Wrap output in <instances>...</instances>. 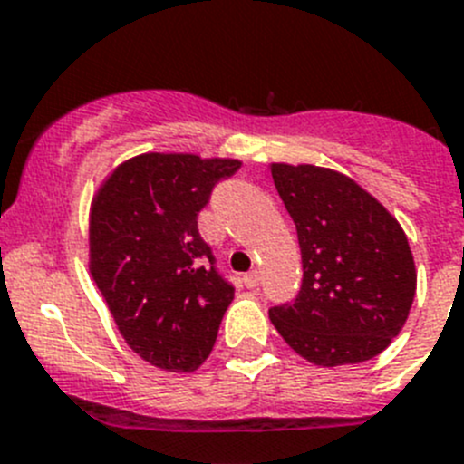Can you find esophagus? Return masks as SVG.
<instances>
[{"instance_id":"34e87169","label":"esophagus","mask_w":464,"mask_h":464,"mask_svg":"<svg viewBox=\"0 0 464 464\" xmlns=\"http://www.w3.org/2000/svg\"><path fill=\"white\" fill-rule=\"evenodd\" d=\"M242 281H245L246 288H256V285L261 284V275H258L256 270H252V272H246V275L242 276Z\"/></svg>"}]
</instances>
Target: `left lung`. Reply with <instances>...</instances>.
<instances>
[{"instance_id": "8db88e82", "label": "left lung", "mask_w": 464, "mask_h": 464, "mask_svg": "<svg viewBox=\"0 0 464 464\" xmlns=\"http://www.w3.org/2000/svg\"><path fill=\"white\" fill-rule=\"evenodd\" d=\"M272 180L297 228L302 288L272 306L284 341L315 366L382 353L408 320L417 270L392 212L353 179L314 164H272Z\"/></svg>"}]
</instances>
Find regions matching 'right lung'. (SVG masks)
<instances>
[{
	"label": "right lung",
	"mask_w": 464,
	"mask_h": 464,
	"mask_svg": "<svg viewBox=\"0 0 464 464\" xmlns=\"http://www.w3.org/2000/svg\"><path fill=\"white\" fill-rule=\"evenodd\" d=\"M237 169L240 160L144 153L119 164L91 203V276L125 343L162 371H197L233 300L197 218Z\"/></svg>",
	"instance_id": "obj_1"
}]
</instances>
